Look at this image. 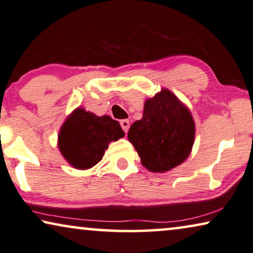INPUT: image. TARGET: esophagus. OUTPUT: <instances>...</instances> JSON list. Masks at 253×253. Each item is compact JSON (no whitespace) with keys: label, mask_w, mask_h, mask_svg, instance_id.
Segmentation results:
<instances>
[{"label":"esophagus","mask_w":253,"mask_h":253,"mask_svg":"<svg viewBox=\"0 0 253 253\" xmlns=\"http://www.w3.org/2000/svg\"><path fill=\"white\" fill-rule=\"evenodd\" d=\"M120 126H122L123 130L125 131V133H127L128 129H129V120H127V119L122 120V122H120Z\"/></svg>","instance_id":"1"}]
</instances>
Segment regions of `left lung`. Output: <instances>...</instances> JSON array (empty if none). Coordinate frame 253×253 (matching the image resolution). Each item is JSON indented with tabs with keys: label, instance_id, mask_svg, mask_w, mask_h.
<instances>
[{
	"label": "left lung",
	"instance_id": "obj_1",
	"mask_svg": "<svg viewBox=\"0 0 253 253\" xmlns=\"http://www.w3.org/2000/svg\"><path fill=\"white\" fill-rule=\"evenodd\" d=\"M128 140L145 169L164 173L182 164L195 141V122L183 103L162 89L144 103L143 117L130 126Z\"/></svg>",
	"mask_w": 253,
	"mask_h": 253
}]
</instances>
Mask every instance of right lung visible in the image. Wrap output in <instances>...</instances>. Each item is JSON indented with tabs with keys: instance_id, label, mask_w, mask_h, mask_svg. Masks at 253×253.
I'll list each match as a JSON object with an SVG mask.
<instances>
[{
	"instance_id": "obj_1",
	"label": "right lung",
	"mask_w": 253,
	"mask_h": 253,
	"mask_svg": "<svg viewBox=\"0 0 253 253\" xmlns=\"http://www.w3.org/2000/svg\"><path fill=\"white\" fill-rule=\"evenodd\" d=\"M117 120L97 117L78 108L67 117L58 134L60 154L74 169H87L102 161L109 143L124 137Z\"/></svg>"
}]
</instances>
